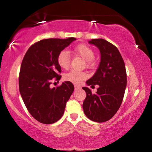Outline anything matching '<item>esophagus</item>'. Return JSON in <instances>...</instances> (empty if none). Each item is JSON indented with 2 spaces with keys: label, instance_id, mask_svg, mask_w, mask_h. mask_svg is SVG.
Listing matches in <instances>:
<instances>
[{
  "label": "esophagus",
  "instance_id": "obj_1",
  "mask_svg": "<svg viewBox=\"0 0 152 152\" xmlns=\"http://www.w3.org/2000/svg\"><path fill=\"white\" fill-rule=\"evenodd\" d=\"M74 88H75V90H77V89H78V88H80V87L78 86H77V85H74Z\"/></svg>",
  "mask_w": 152,
  "mask_h": 152
}]
</instances>
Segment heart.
<instances>
[{"mask_svg":"<svg viewBox=\"0 0 152 152\" xmlns=\"http://www.w3.org/2000/svg\"><path fill=\"white\" fill-rule=\"evenodd\" d=\"M72 53L80 56L86 61H91L94 58L93 50L85 44H79L72 50ZM70 57L68 51H61L57 56V63L60 68L66 69L70 66ZM86 74L83 72L72 70L64 75V79L72 83L79 84L86 78Z\"/></svg>","mask_w":152,"mask_h":152,"instance_id":"heart-1","label":"heart"}]
</instances>
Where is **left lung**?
<instances>
[{
	"instance_id": "1",
	"label": "left lung",
	"mask_w": 152,
	"mask_h": 152,
	"mask_svg": "<svg viewBox=\"0 0 152 152\" xmlns=\"http://www.w3.org/2000/svg\"><path fill=\"white\" fill-rule=\"evenodd\" d=\"M88 43L99 48L101 61L96 72L86 83L99 87L96 94H92L88 87H82L86 92L82 108L89 119L102 123L111 119L122 103L127 73L122 56L114 45L104 39H91Z\"/></svg>"
}]
</instances>
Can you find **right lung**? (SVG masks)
I'll use <instances>...</instances> for the list:
<instances>
[{
    "instance_id": "1",
    "label": "right lung",
    "mask_w": 152,
    "mask_h": 152,
    "mask_svg": "<svg viewBox=\"0 0 152 152\" xmlns=\"http://www.w3.org/2000/svg\"><path fill=\"white\" fill-rule=\"evenodd\" d=\"M76 40L51 38L35 43L28 49L22 61L19 76V92L28 111L43 124H52L63 116L67 101L74 90L67 81L51 88V81L60 80L61 68L57 56Z\"/></svg>"
}]
</instances>
